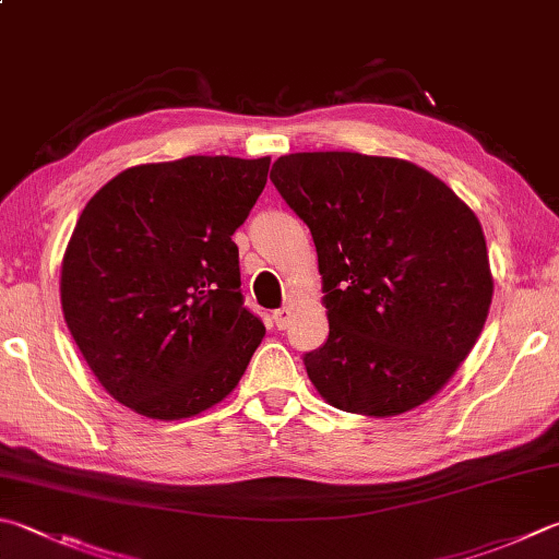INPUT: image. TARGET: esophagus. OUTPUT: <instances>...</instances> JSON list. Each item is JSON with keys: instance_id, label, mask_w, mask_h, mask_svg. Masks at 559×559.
<instances>
[{"instance_id": "1", "label": "esophagus", "mask_w": 559, "mask_h": 559, "mask_svg": "<svg viewBox=\"0 0 559 559\" xmlns=\"http://www.w3.org/2000/svg\"><path fill=\"white\" fill-rule=\"evenodd\" d=\"M292 316H294V311H292L289 307H282V309H277L275 313H272V321H275L277 331H284V329H287V325L292 323Z\"/></svg>"}]
</instances>
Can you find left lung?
Segmentation results:
<instances>
[{"mask_svg":"<svg viewBox=\"0 0 559 559\" xmlns=\"http://www.w3.org/2000/svg\"><path fill=\"white\" fill-rule=\"evenodd\" d=\"M272 185L309 226L329 338L307 374L347 414L428 402L479 338L491 304L477 216L424 167L360 153H292Z\"/></svg>","mask_w":559,"mask_h":559,"instance_id":"left-lung-1","label":"left lung"}]
</instances>
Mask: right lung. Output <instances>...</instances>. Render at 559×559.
I'll return each instance as SVG.
<instances>
[{"label":"right lung","instance_id":"right-lung-1","mask_svg":"<svg viewBox=\"0 0 559 559\" xmlns=\"http://www.w3.org/2000/svg\"><path fill=\"white\" fill-rule=\"evenodd\" d=\"M270 157L189 155L116 175L78 218L60 301L102 386L135 414L177 420L238 384L265 325L243 307L230 240Z\"/></svg>","mask_w":559,"mask_h":559}]
</instances>
